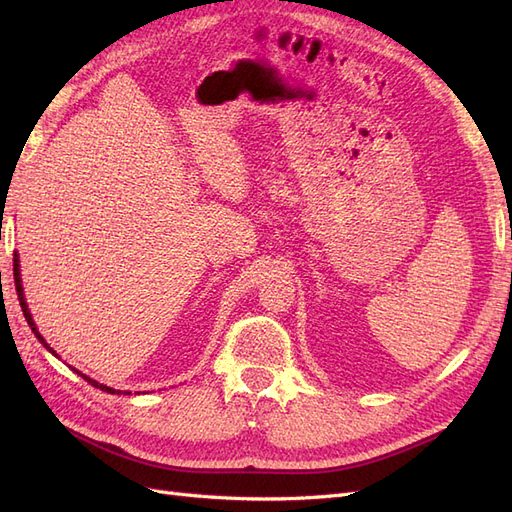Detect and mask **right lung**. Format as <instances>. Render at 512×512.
<instances>
[{"label":"right lung","instance_id":"right-lung-1","mask_svg":"<svg viewBox=\"0 0 512 512\" xmlns=\"http://www.w3.org/2000/svg\"><path fill=\"white\" fill-rule=\"evenodd\" d=\"M14 284H17V294H19V303H21V309H23V316H25V320H27V324L29 327H32V331H34V335L38 337V342L49 350L51 354H55V350L44 342V337L38 333V329H36V324H34V318H32V314H29V309H27V303H25V297H23V286H21V269H19V256L14 254ZM57 356V354H55ZM76 374L79 376H83L91 386H96V389H100V391H106V393H111V395H119L121 391H115V389H111V386H104V384H100V382H96V380H91V378H87L85 374H81V371H76ZM128 395V393H126Z\"/></svg>","mask_w":512,"mask_h":512}]
</instances>
